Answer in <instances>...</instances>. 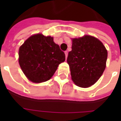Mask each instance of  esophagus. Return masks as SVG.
Masks as SVG:
<instances>
[{
  "mask_svg": "<svg viewBox=\"0 0 121 121\" xmlns=\"http://www.w3.org/2000/svg\"><path fill=\"white\" fill-rule=\"evenodd\" d=\"M65 57H66V58H67V56H68V52H67V51H65Z\"/></svg>",
  "mask_w": 121,
  "mask_h": 121,
  "instance_id": "obj_1",
  "label": "esophagus"
}]
</instances>
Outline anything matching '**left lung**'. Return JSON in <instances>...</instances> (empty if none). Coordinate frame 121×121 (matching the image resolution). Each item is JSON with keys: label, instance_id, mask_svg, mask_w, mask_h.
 I'll return each instance as SVG.
<instances>
[{"label": "left lung", "instance_id": "1", "mask_svg": "<svg viewBox=\"0 0 121 121\" xmlns=\"http://www.w3.org/2000/svg\"><path fill=\"white\" fill-rule=\"evenodd\" d=\"M68 63L72 80L80 87H89L98 81L106 68L108 52L97 38L84 35L72 39Z\"/></svg>", "mask_w": 121, "mask_h": 121}]
</instances>
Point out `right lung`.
<instances>
[{"label": "right lung", "instance_id": "right-lung-1", "mask_svg": "<svg viewBox=\"0 0 121 121\" xmlns=\"http://www.w3.org/2000/svg\"><path fill=\"white\" fill-rule=\"evenodd\" d=\"M65 55L52 37L37 34L25 41L19 50V63L25 76L34 83L50 80Z\"/></svg>", "mask_w": 121, "mask_h": 121}]
</instances>
